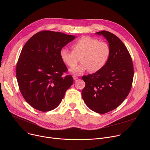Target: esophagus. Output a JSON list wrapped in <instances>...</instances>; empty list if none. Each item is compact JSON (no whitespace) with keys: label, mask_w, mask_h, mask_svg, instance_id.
<instances>
[{"label":"esophagus","mask_w":150,"mask_h":150,"mask_svg":"<svg viewBox=\"0 0 150 150\" xmlns=\"http://www.w3.org/2000/svg\"><path fill=\"white\" fill-rule=\"evenodd\" d=\"M73 78L74 80H76V79H78V77L76 76V75H73Z\"/></svg>","instance_id":"obj_1"}]
</instances>
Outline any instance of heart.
Wrapping results in <instances>:
<instances>
[{
	"mask_svg": "<svg viewBox=\"0 0 150 150\" xmlns=\"http://www.w3.org/2000/svg\"><path fill=\"white\" fill-rule=\"evenodd\" d=\"M71 48L72 51L62 48L59 54L62 62L70 67L74 66L80 57L82 63L69 69L71 74L75 75H81L87 70L91 72L101 70L105 66L110 54L108 43L88 36L79 38L72 44Z\"/></svg>",
	"mask_w": 150,
	"mask_h": 150,
	"instance_id": "b5f03b06",
	"label": "heart"
}]
</instances>
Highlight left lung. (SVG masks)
<instances>
[{
  "label": "left lung",
  "mask_w": 150,
  "mask_h": 150,
  "mask_svg": "<svg viewBox=\"0 0 150 150\" xmlns=\"http://www.w3.org/2000/svg\"><path fill=\"white\" fill-rule=\"evenodd\" d=\"M96 34L106 38L110 54L101 70L82 77L85 82L82 97L91 110L104 114L117 108L129 94L134 67L129 52L117 36L107 31Z\"/></svg>",
  "instance_id": "left-lung-1"
}]
</instances>
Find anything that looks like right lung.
I'll return each mask as SVG.
<instances>
[{
    "label": "right lung",
    "instance_id": "add662e5",
    "mask_svg": "<svg viewBox=\"0 0 150 150\" xmlns=\"http://www.w3.org/2000/svg\"><path fill=\"white\" fill-rule=\"evenodd\" d=\"M75 36L42 31L31 37L21 52L16 75L20 91L33 108L41 112L54 109L74 82L60 57V50Z\"/></svg>",
    "mask_w": 150,
    "mask_h": 150
}]
</instances>
